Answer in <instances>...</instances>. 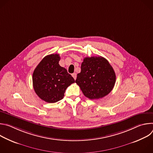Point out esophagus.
<instances>
[{"label": "esophagus", "mask_w": 153, "mask_h": 153, "mask_svg": "<svg viewBox=\"0 0 153 153\" xmlns=\"http://www.w3.org/2000/svg\"><path fill=\"white\" fill-rule=\"evenodd\" d=\"M72 76L73 77V78L76 80V77H77V74L76 73H73V74H72Z\"/></svg>", "instance_id": "esophagus-1"}]
</instances>
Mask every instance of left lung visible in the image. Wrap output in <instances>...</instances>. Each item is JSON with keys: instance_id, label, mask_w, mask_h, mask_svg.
I'll use <instances>...</instances> for the list:
<instances>
[{"instance_id": "obj_1", "label": "left lung", "mask_w": 153, "mask_h": 153, "mask_svg": "<svg viewBox=\"0 0 153 153\" xmlns=\"http://www.w3.org/2000/svg\"><path fill=\"white\" fill-rule=\"evenodd\" d=\"M76 83L85 97L98 99L112 91L116 83V74L111 65L104 57H85Z\"/></svg>"}]
</instances>
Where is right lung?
I'll use <instances>...</instances> for the list:
<instances>
[{
	"label": "right lung",
	"instance_id": "obj_1",
	"mask_svg": "<svg viewBox=\"0 0 153 153\" xmlns=\"http://www.w3.org/2000/svg\"><path fill=\"white\" fill-rule=\"evenodd\" d=\"M59 54L43 58L33 74V88L36 94L48 103H55L63 98L65 90L75 80L67 70L60 67Z\"/></svg>",
	"mask_w": 153,
	"mask_h": 153
}]
</instances>
